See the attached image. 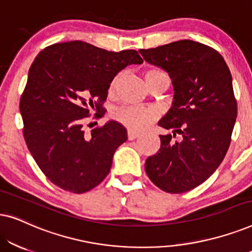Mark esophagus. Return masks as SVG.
<instances>
[{
    "mask_svg": "<svg viewBox=\"0 0 252 252\" xmlns=\"http://www.w3.org/2000/svg\"><path fill=\"white\" fill-rule=\"evenodd\" d=\"M127 136H128L129 141H133V140H135L136 137H139L140 134L136 133V132H133V130H128V133H127Z\"/></svg>",
    "mask_w": 252,
    "mask_h": 252,
    "instance_id": "1",
    "label": "esophagus"
}]
</instances>
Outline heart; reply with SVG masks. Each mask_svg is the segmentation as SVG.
I'll return each instance as SVG.
<instances>
[{
  "label": "heart",
  "mask_w": 252,
  "mask_h": 252,
  "mask_svg": "<svg viewBox=\"0 0 252 252\" xmlns=\"http://www.w3.org/2000/svg\"><path fill=\"white\" fill-rule=\"evenodd\" d=\"M166 78L168 79L167 74L163 72L159 68H148L144 71V79H146L148 86L155 80L158 79ZM118 84V77L113 78L112 81L110 82L109 92L113 93ZM113 119L119 124H122L125 127H127L129 130L133 132H141V130L146 129L151 123L156 119L157 113L154 111L153 109L149 108H140V106H124L116 110L113 112Z\"/></svg>",
  "instance_id": "obj_1"
}]
</instances>
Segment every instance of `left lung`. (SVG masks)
Listing matches in <instances>:
<instances>
[{
	"mask_svg": "<svg viewBox=\"0 0 252 252\" xmlns=\"http://www.w3.org/2000/svg\"><path fill=\"white\" fill-rule=\"evenodd\" d=\"M139 51L167 72L174 88L173 105L158 123L173 135H159V150L144 165L147 175L170 194L189 191L211 177L229 148L237 116L232 74L218 51L191 40Z\"/></svg>",
	"mask_w": 252,
	"mask_h": 252,
	"instance_id": "8db88e82",
	"label": "left lung"
}]
</instances>
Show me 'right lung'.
<instances>
[{
    "label": "right lung",
    "instance_id": "1",
    "mask_svg": "<svg viewBox=\"0 0 252 252\" xmlns=\"http://www.w3.org/2000/svg\"><path fill=\"white\" fill-rule=\"evenodd\" d=\"M142 62L136 50L115 53L82 41L51 44L35 57L20 97L23 134L37 166L57 187L82 194L109 174L127 130L111 120L86 134L84 124L92 109L95 117L103 115L117 73Z\"/></svg>",
    "mask_w": 252,
    "mask_h": 252
}]
</instances>
